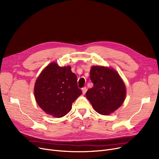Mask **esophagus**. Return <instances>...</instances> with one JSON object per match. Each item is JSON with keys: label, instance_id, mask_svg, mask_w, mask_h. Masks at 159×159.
Here are the masks:
<instances>
[{"label": "esophagus", "instance_id": "obj_1", "mask_svg": "<svg viewBox=\"0 0 159 159\" xmlns=\"http://www.w3.org/2000/svg\"><path fill=\"white\" fill-rule=\"evenodd\" d=\"M82 93H83V94H85V93H86V91H87L86 87L82 88Z\"/></svg>", "mask_w": 159, "mask_h": 159}]
</instances>
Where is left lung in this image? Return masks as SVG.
Returning <instances> with one entry per match:
<instances>
[{"label": "left lung", "mask_w": 159, "mask_h": 159, "mask_svg": "<svg viewBox=\"0 0 159 159\" xmlns=\"http://www.w3.org/2000/svg\"><path fill=\"white\" fill-rule=\"evenodd\" d=\"M90 79L93 87L87 91L86 95L97 113L110 115L123 104L126 97V86L115 70L104 66H92Z\"/></svg>", "instance_id": "left-lung-1"}]
</instances>
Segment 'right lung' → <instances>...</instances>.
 I'll list each match as a JSON object with an SVG mask.
<instances>
[{
	"label": "right lung",
	"mask_w": 159,
	"mask_h": 159,
	"mask_svg": "<svg viewBox=\"0 0 159 159\" xmlns=\"http://www.w3.org/2000/svg\"><path fill=\"white\" fill-rule=\"evenodd\" d=\"M37 103L48 115L60 118L68 113L72 103L81 94L76 75L70 66L50 63L41 72L34 88Z\"/></svg>",
	"instance_id": "right-lung-1"
}]
</instances>
